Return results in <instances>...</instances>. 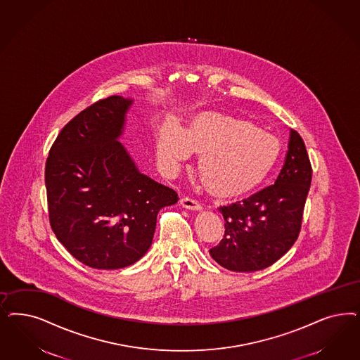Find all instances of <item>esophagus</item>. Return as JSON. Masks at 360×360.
<instances>
[{
	"mask_svg": "<svg viewBox=\"0 0 360 360\" xmlns=\"http://www.w3.org/2000/svg\"><path fill=\"white\" fill-rule=\"evenodd\" d=\"M180 204L183 205V208L191 209V210H201L202 207L201 204L198 202L196 200L191 198H183L180 200Z\"/></svg>",
	"mask_w": 360,
	"mask_h": 360,
	"instance_id": "1",
	"label": "esophagus"
}]
</instances>
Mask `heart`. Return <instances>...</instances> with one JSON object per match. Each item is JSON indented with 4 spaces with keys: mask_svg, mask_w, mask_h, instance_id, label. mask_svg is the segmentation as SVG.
I'll return each instance as SVG.
<instances>
[{
    "mask_svg": "<svg viewBox=\"0 0 360 360\" xmlns=\"http://www.w3.org/2000/svg\"><path fill=\"white\" fill-rule=\"evenodd\" d=\"M198 152L200 177L221 196H240L261 186L278 160L279 143L273 135L232 116L205 111L188 128L169 117L162 123L158 160L165 171Z\"/></svg>",
    "mask_w": 360,
    "mask_h": 360,
    "instance_id": "b5f03b06",
    "label": "heart"
}]
</instances>
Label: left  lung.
I'll return each mask as SVG.
<instances>
[{
    "instance_id": "left-lung-1",
    "label": "left lung",
    "mask_w": 360,
    "mask_h": 360,
    "mask_svg": "<svg viewBox=\"0 0 360 360\" xmlns=\"http://www.w3.org/2000/svg\"><path fill=\"white\" fill-rule=\"evenodd\" d=\"M311 164L300 134L290 131L289 150L274 186L219 210L225 220L220 244L210 257L231 271H257L289 252L301 231L311 184Z\"/></svg>"
}]
</instances>
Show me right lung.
<instances>
[{
    "label": "right lung",
    "instance_id": "right-lung-1",
    "mask_svg": "<svg viewBox=\"0 0 360 360\" xmlns=\"http://www.w3.org/2000/svg\"><path fill=\"white\" fill-rule=\"evenodd\" d=\"M134 99L114 95L62 128L45 169L49 219L70 255L94 269L129 266L147 253L174 189L141 174L119 141Z\"/></svg>",
    "mask_w": 360,
    "mask_h": 360
}]
</instances>
